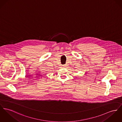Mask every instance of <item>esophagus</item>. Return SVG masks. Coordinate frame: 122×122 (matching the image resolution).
I'll return each instance as SVG.
<instances>
[{"mask_svg": "<svg viewBox=\"0 0 122 122\" xmlns=\"http://www.w3.org/2000/svg\"><path fill=\"white\" fill-rule=\"evenodd\" d=\"M63 66L64 67H66V66H67V65H63Z\"/></svg>", "mask_w": 122, "mask_h": 122, "instance_id": "esophagus-1", "label": "esophagus"}]
</instances>
